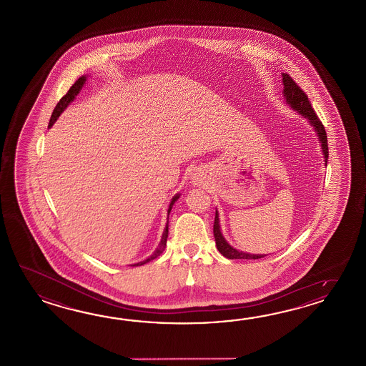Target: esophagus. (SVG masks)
<instances>
[{
    "instance_id": "34e87169",
    "label": "esophagus",
    "mask_w": 366,
    "mask_h": 366,
    "mask_svg": "<svg viewBox=\"0 0 366 366\" xmlns=\"http://www.w3.org/2000/svg\"><path fill=\"white\" fill-rule=\"evenodd\" d=\"M192 183L196 184V186H200L202 183V177L200 174H194L192 175Z\"/></svg>"
}]
</instances>
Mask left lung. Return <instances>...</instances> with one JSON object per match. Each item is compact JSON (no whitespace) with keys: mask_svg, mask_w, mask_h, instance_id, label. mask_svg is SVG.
I'll use <instances>...</instances> for the list:
<instances>
[{"mask_svg":"<svg viewBox=\"0 0 366 366\" xmlns=\"http://www.w3.org/2000/svg\"><path fill=\"white\" fill-rule=\"evenodd\" d=\"M282 95H284V101L287 102L290 109L297 111L301 117L307 120L309 125L314 129V132L318 136L320 149L323 153L325 158V164L327 166V159H328V145H327V134L325 127L322 124V122L319 120L317 114L314 112V109L311 107L310 102L307 95L298 87L296 82L292 79V77L282 73ZM213 234H214V241L217 249L227 259H260V257H267L265 254H249V252H243L241 249H234L230 243H227L224 235L221 233V225H219V218H218V210L216 209V217H214V225H213Z\"/></svg>","mask_w":366,"mask_h":366,"instance_id":"left-lung-1","label":"left lung"}]
</instances>
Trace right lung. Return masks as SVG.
I'll return each mask as SVG.
<instances>
[{
	"label": "right lung",
	"instance_id": "add662e5",
	"mask_svg": "<svg viewBox=\"0 0 366 366\" xmlns=\"http://www.w3.org/2000/svg\"><path fill=\"white\" fill-rule=\"evenodd\" d=\"M86 76H82V77L78 78L77 81L74 82V85L70 87L69 90H68V93L65 94L64 97H62L60 102L56 104L55 109H54V112H52V117H51V120H49V124H48V128H52V125L55 124L56 120L59 119V117L61 115L62 112L65 111V109L69 106L71 102L76 99V97H77L79 92L82 90V87L86 84ZM180 197V194H177L172 199V202H170V205H169V209H167V224H166V227H164V234H162V238H161V242L158 243V247L154 249V252L150 255V257H147L145 260H141L139 263H134L132 265H142L145 264V263H148L150 260H153V259H156L158 255H161L162 252H164V247H166V242H167V237H169V216H170V212L172 209V205L175 204V202L178 200Z\"/></svg>",
	"mask_w": 366,
	"mask_h": 366
}]
</instances>
